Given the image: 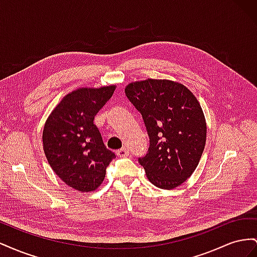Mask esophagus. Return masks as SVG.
Here are the masks:
<instances>
[{
  "instance_id": "1",
  "label": "esophagus",
  "mask_w": 257,
  "mask_h": 257,
  "mask_svg": "<svg viewBox=\"0 0 257 257\" xmlns=\"http://www.w3.org/2000/svg\"><path fill=\"white\" fill-rule=\"evenodd\" d=\"M115 154L118 155L119 158H125L130 155V150L127 149V148H122V149H120V150H116Z\"/></svg>"
}]
</instances>
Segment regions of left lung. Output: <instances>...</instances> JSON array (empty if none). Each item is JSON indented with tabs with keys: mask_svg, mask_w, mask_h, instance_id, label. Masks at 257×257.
Here are the masks:
<instances>
[{
	"mask_svg": "<svg viewBox=\"0 0 257 257\" xmlns=\"http://www.w3.org/2000/svg\"><path fill=\"white\" fill-rule=\"evenodd\" d=\"M125 95L142 113L149 149L138 162L149 181L172 190L190 178L206 145L207 126L197 98L183 84L166 79L130 83Z\"/></svg>",
	"mask_w": 257,
	"mask_h": 257,
	"instance_id": "8db88e82",
	"label": "left lung"
}]
</instances>
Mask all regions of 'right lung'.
<instances>
[{"instance_id": "add662e5", "label": "right lung", "mask_w": 257, "mask_h": 257, "mask_svg": "<svg viewBox=\"0 0 257 257\" xmlns=\"http://www.w3.org/2000/svg\"><path fill=\"white\" fill-rule=\"evenodd\" d=\"M114 89L115 85H109L73 91L45 123L43 145L49 165L62 181L79 192L97 189L104 181L106 168L115 158L93 122Z\"/></svg>"}]
</instances>
